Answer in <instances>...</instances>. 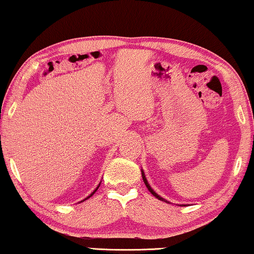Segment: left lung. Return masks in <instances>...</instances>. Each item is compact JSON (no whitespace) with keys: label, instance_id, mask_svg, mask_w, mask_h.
<instances>
[{"label":"left lung","instance_id":"obj_1","mask_svg":"<svg viewBox=\"0 0 254 254\" xmlns=\"http://www.w3.org/2000/svg\"><path fill=\"white\" fill-rule=\"evenodd\" d=\"M142 179H143V183H145V185H146V187H147V189H148V190H149V192H151V193L153 194V195H154V196H155V198H158L159 200H164V199H162V198H161V196H159V195H158V194H156V193L154 192V190H153L151 189V186H149V184H148V183H147V180H146V177H145V174H143V172H142ZM166 202H167V201H166Z\"/></svg>","mask_w":254,"mask_h":254}]
</instances>
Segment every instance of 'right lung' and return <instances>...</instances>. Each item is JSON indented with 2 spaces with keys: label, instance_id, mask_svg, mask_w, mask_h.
Segmentation results:
<instances>
[{
  "label": "right lung",
  "instance_id": "add662e5",
  "mask_svg": "<svg viewBox=\"0 0 254 254\" xmlns=\"http://www.w3.org/2000/svg\"><path fill=\"white\" fill-rule=\"evenodd\" d=\"M98 189H99V186H98V187H96V190H98ZM95 190H94V192H95ZM94 192H93L92 194H90V195L88 196V198H90V196H92V195H93V194H94ZM88 198H87V199H88Z\"/></svg>",
  "mask_w": 254,
  "mask_h": 254
}]
</instances>
